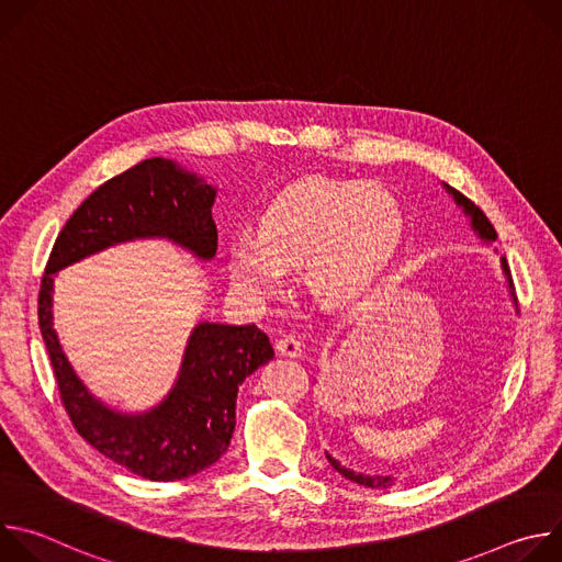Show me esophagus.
Instances as JSON below:
<instances>
[{"label":"esophagus","mask_w":562,"mask_h":562,"mask_svg":"<svg viewBox=\"0 0 562 562\" xmlns=\"http://www.w3.org/2000/svg\"><path fill=\"white\" fill-rule=\"evenodd\" d=\"M276 349H278L280 356H286V358H300L302 356V342L295 336H282L276 342Z\"/></svg>","instance_id":"obj_1"}]
</instances>
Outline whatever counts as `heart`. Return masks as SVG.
Here are the masks:
<instances>
[{
    "mask_svg": "<svg viewBox=\"0 0 562 562\" xmlns=\"http://www.w3.org/2000/svg\"><path fill=\"white\" fill-rule=\"evenodd\" d=\"M403 204L378 184L306 178L262 211L258 233L228 245L237 291L269 300L286 289L289 269L306 265L311 291L334 306L369 302L389 280L405 243Z\"/></svg>",
    "mask_w": 562,
    "mask_h": 562,
    "instance_id": "heart-1",
    "label": "heart"
}]
</instances>
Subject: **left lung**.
I'll list each match as a JSON object with an SVG mask.
<instances>
[{
	"label": "left lung",
	"instance_id": "1",
	"mask_svg": "<svg viewBox=\"0 0 562 562\" xmlns=\"http://www.w3.org/2000/svg\"><path fill=\"white\" fill-rule=\"evenodd\" d=\"M445 187H447V191L453 195L456 204H458V206H462L464 215H469V217H471V228L477 233V237H480V239H485V243H496L498 233H496L494 224L487 220V215H485L483 211H480V209H477L469 198H464L460 191L451 189L449 184H445ZM501 265H503V271H505L507 282H509V293H512L514 302L518 304V300H516V289H514V282H512V273H509L507 260H505V258H501ZM327 460L331 462V467H334L338 473H342L347 480H351V483H358V485H362V487H371V490H386V487H391V483H393V480H391L389 475H367V473H356V471H351V469L342 467V464H340L336 458H331L329 453H327Z\"/></svg>",
	"mask_w": 562,
	"mask_h": 562
}]
</instances>
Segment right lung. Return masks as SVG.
I'll return each instance as SVG.
<instances>
[{
    "label": "right lung",
    "instance_id": "add662e5",
    "mask_svg": "<svg viewBox=\"0 0 562 562\" xmlns=\"http://www.w3.org/2000/svg\"><path fill=\"white\" fill-rule=\"evenodd\" d=\"M213 202L215 189L195 173L171 159H144L95 189L68 217L40 286V329L72 427L113 462L157 483L195 475L228 449L237 389L273 358L269 336L256 325L200 323L169 395L146 414H122L89 393L66 360L53 329V280L72 262L142 237H167L211 260L217 251Z\"/></svg>",
    "mask_w": 562,
    "mask_h": 562
}]
</instances>
